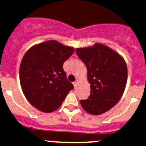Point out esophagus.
Instances as JSON below:
<instances>
[{
  "label": "esophagus",
  "mask_w": 146,
  "mask_h": 146,
  "mask_svg": "<svg viewBox=\"0 0 146 146\" xmlns=\"http://www.w3.org/2000/svg\"><path fill=\"white\" fill-rule=\"evenodd\" d=\"M78 80H77L75 81V82H73V86H74V87H76V86H77V85H78Z\"/></svg>",
  "instance_id": "1"
}]
</instances>
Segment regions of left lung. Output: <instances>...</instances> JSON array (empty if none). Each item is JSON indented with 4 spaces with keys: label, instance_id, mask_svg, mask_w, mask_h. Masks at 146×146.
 I'll return each instance as SVG.
<instances>
[{
    "label": "left lung",
    "instance_id": "1",
    "mask_svg": "<svg viewBox=\"0 0 146 146\" xmlns=\"http://www.w3.org/2000/svg\"><path fill=\"white\" fill-rule=\"evenodd\" d=\"M78 57L87 69L90 95L80 100L82 108L92 115H100L111 109L123 94L127 80L125 59L114 50L102 44L77 48Z\"/></svg>",
    "mask_w": 146,
    "mask_h": 146
}]
</instances>
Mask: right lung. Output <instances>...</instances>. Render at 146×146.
Masks as SVG:
<instances>
[{
	"label": "right lung",
	"mask_w": 146,
	"mask_h": 146,
	"mask_svg": "<svg viewBox=\"0 0 146 146\" xmlns=\"http://www.w3.org/2000/svg\"><path fill=\"white\" fill-rule=\"evenodd\" d=\"M74 52L56 40L33 46L19 68L23 93L33 106L44 113L58 109L73 85L67 80L63 64Z\"/></svg>",
	"instance_id": "1"
}]
</instances>
